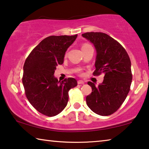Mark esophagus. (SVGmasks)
<instances>
[{
  "label": "esophagus",
  "mask_w": 149,
  "mask_h": 149,
  "mask_svg": "<svg viewBox=\"0 0 149 149\" xmlns=\"http://www.w3.org/2000/svg\"><path fill=\"white\" fill-rule=\"evenodd\" d=\"M84 83H85V82H84L83 80H78V81H77V84H84Z\"/></svg>",
  "instance_id": "34e87169"
}]
</instances>
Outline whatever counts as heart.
I'll return each mask as SVG.
<instances>
[{"label": "heart", "mask_w": 149, "mask_h": 149, "mask_svg": "<svg viewBox=\"0 0 149 149\" xmlns=\"http://www.w3.org/2000/svg\"><path fill=\"white\" fill-rule=\"evenodd\" d=\"M86 45H88V44H86V43H85V44H84L83 45H82V47H84V46H86Z\"/></svg>", "instance_id": "heart-1"}]
</instances>
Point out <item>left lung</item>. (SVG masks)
<instances>
[{
  "label": "left lung",
  "instance_id": "8db88e82",
  "mask_svg": "<svg viewBox=\"0 0 149 149\" xmlns=\"http://www.w3.org/2000/svg\"><path fill=\"white\" fill-rule=\"evenodd\" d=\"M94 44L96 49L94 75L104 74L98 86L88 81L92 92L86 97V103L93 112L109 116L118 110L129 92L132 75L131 62L127 52L118 42L104 33L82 34Z\"/></svg>",
  "mask_w": 149,
  "mask_h": 149
}]
</instances>
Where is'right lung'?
I'll return each mask as SVG.
<instances>
[{"instance_id":"right-lung-1","label":"right lung","mask_w":149,"mask_h":149,"mask_svg":"<svg viewBox=\"0 0 149 149\" xmlns=\"http://www.w3.org/2000/svg\"><path fill=\"white\" fill-rule=\"evenodd\" d=\"M77 35L49 36L40 42L26 57L22 81L31 104L47 116L59 114L67 106L70 89L77 85L73 77L58 81L54 77L57 65L63 63L68 48Z\"/></svg>"}]
</instances>
